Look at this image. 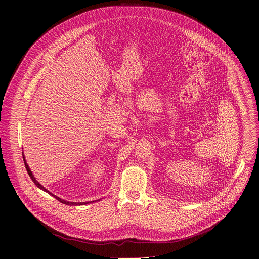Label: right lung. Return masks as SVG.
Here are the masks:
<instances>
[{
  "label": "right lung",
  "instance_id": "right-lung-1",
  "mask_svg": "<svg viewBox=\"0 0 259 259\" xmlns=\"http://www.w3.org/2000/svg\"><path fill=\"white\" fill-rule=\"evenodd\" d=\"M23 160H24V165H25V168H26V171H27V173H28V175H29V177L31 178V180L33 181V183L35 184L36 187H38L39 189H41V190H43V191H45L46 193H48V194H50V195H52L51 193H49V191H47L44 187H42V184H40L38 181L35 180V178H34V176L32 175V173H31V171H30V169H29V167H28V165L25 163V159H24V156H23ZM56 200H58L60 203H62V204H66V205H73V206H77V205H84V204H88L89 202H87V203H72V202H66V201H64V200H62V199H60V198H58V197H56V196H54V195H52Z\"/></svg>",
  "mask_w": 259,
  "mask_h": 259
}]
</instances>
